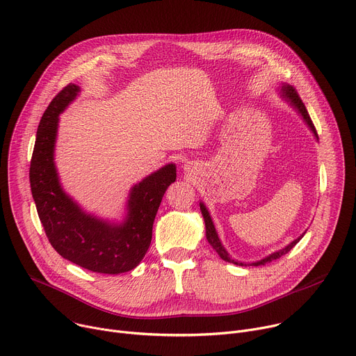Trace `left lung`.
Returning <instances> with one entry per match:
<instances>
[{
    "label": "left lung",
    "instance_id": "obj_1",
    "mask_svg": "<svg viewBox=\"0 0 356 356\" xmlns=\"http://www.w3.org/2000/svg\"><path fill=\"white\" fill-rule=\"evenodd\" d=\"M278 91H280L281 98H282L292 109H295V113H296L300 118L304 120L305 125L311 129V132H312L314 136H315V140L318 141L316 129H315V127H314V124H312V121H311V117H309V114H308V111H307V108H305L302 99L299 98V95L296 94V91H295L291 86H288V84H281V86L278 87ZM200 208H201V213H202V216H204V222H205V235H207V239H208L211 247L216 251V254L220 255L224 261L231 262V264H235V265H239V266H259V265H265V264H268V262H272V261H275V259L281 258L282 255L288 254V252L295 247V245H296L300 239H302V236H304L305 232H307V231H305L302 235H299L296 239H293L292 242H289V243L286 245V247H284V248H281V250H278V251H275V252H272V254L266 255L265 258H262V259H259V261L242 262V261L234 259V258L229 255V252L225 250L224 243L221 242L220 236H218V232H216V229H215V225H213V221H212V218H211V213H209L208 208L205 207V204H204L202 201L200 202Z\"/></svg>",
    "mask_w": 356,
    "mask_h": 356
}]
</instances>
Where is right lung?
Here are the masks:
<instances>
[{
    "label": "right lung",
    "mask_w": 356,
    "mask_h": 356,
    "mask_svg": "<svg viewBox=\"0 0 356 356\" xmlns=\"http://www.w3.org/2000/svg\"><path fill=\"white\" fill-rule=\"evenodd\" d=\"M79 92L78 86L70 84L45 109L31 158V193L54 250L88 270L117 275L138 266L145 257L162 197L177 179V165L170 162L132 185L122 220L87 212L65 193L56 165L60 114Z\"/></svg>",
    "instance_id": "obj_1"
}]
</instances>
